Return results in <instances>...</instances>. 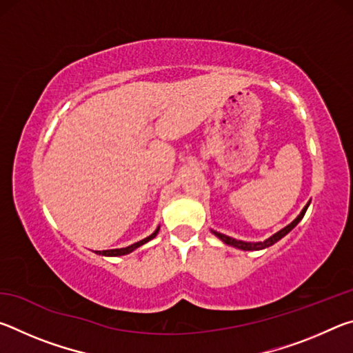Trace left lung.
<instances>
[{"label": "left lung", "instance_id": "1", "mask_svg": "<svg viewBox=\"0 0 353 353\" xmlns=\"http://www.w3.org/2000/svg\"><path fill=\"white\" fill-rule=\"evenodd\" d=\"M307 208H308V204L303 207V210L301 212V214H299V216L292 221L291 224H288L286 227H283L282 230H279L277 234H274L272 236H270L268 238V240H265V241H260V243H246V241H238V240H235V238H230V236H227V235H223V234H219V232H214V230H212L214 235H216L218 238H221V240H223L225 244H230V246H234V248H238V249H243V250H260V249H265V248H270V246H272L274 243H277L280 238H283L286 234H288V232H291L292 229H294V227L297 225V223L299 221H301L302 218H303V214H305V212H307Z\"/></svg>", "mask_w": 353, "mask_h": 353}]
</instances>
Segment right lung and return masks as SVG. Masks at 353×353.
<instances>
[{
	"instance_id": "right-lung-1",
	"label": "right lung",
	"mask_w": 353,
	"mask_h": 353,
	"mask_svg": "<svg viewBox=\"0 0 353 353\" xmlns=\"http://www.w3.org/2000/svg\"><path fill=\"white\" fill-rule=\"evenodd\" d=\"M159 234V229L154 232L152 235H149L148 238H145V240H141V241H139V243H134V244H130V246H128V248H123V249H110V250H97V254H99V255H107V256H117V255H126V254H129V252H132L134 249H137V248H140L141 244H145V243H148L149 240H152V238Z\"/></svg>"
}]
</instances>
